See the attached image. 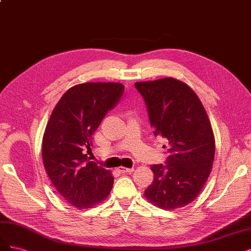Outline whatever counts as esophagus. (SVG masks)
Listing matches in <instances>:
<instances>
[{"mask_svg":"<svg viewBox=\"0 0 251 251\" xmlns=\"http://www.w3.org/2000/svg\"><path fill=\"white\" fill-rule=\"evenodd\" d=\"M118 171L120 172V173H131V172H133V168H125V167H120V168H118Z\"/></svg>","mask_w":251,"mask_h":251,"instance_id":"34e87169","label":"esophagus"}]
</instances>
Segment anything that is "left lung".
Returning <instances> with one entry per match:
<instances>
[{
    "label": "left lung",
    "instance_id": "8db88e82",
    "mask_svg": "<svg viewBox=\"0 0 251 251\" xmlns=\"http://www.w3.org/2000/svg\"><path fill=\"white\" fill-rule=\"evenodd\" d=\"M134 86L146 104L153 133L169 145L166 164L151 166L154 179L145 196L164 209L188 205L205 184L215 157L213 129L203 105L190 86L173 78Z\"/></svg>",
    "mask_w": 251,
    "mask_h": 251
}]
</instances>
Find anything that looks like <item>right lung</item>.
I'll return each instance as SVG.
<instances>
[{
  "instance_id": "1",
  "label": "right lung",
  "mask_w": 251,
  "mask_h": 251,
  "mask_svg": "<svg viewBox=\"0 0 251 251\" xmlns=\"http://www.w3.org/2000/svg\"><path fill=\"white\" fill-rule=\"evenodd\" d=\"M124 94L121 83L87 82L71 87L56 105L43 139L46 171L60 197L85 209L108 196L110 171L90 161L92 135Z\"/></svg>"
}]
</instances>
